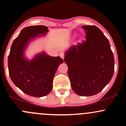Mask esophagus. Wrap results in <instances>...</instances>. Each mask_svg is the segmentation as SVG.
<instances>
[{"instance_id":"obj_1","label":"esophagus","mask_w":126,"mask_h":126,"mask_svg":"<svg viewBox=\"0 0 126 126\" xmlns=\"http://www.w3.org/2000/svg\"><path fill=\"white\" fill-rule=\"evenodd\" d=\"M60 56L61 57V58H62V59L64 60V54L63 52H61L60 54Z\"/></svg>"}]
</instances>
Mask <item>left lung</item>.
I'll list each match as a JSON object with an SVG mask.
<instances>
[{
	"label": "left lung",
	"instance_id": "obj_1",
	"mask_svg": "<svg viewBox=\"0 0 126 126\" xmlns=\"http://www.w3.org/2000/svg\"><path fill=\"white\" fill-rule=\"evenodd\" d=\"M86 40L72 46L66 52L64 62L75 94L92 96L98 94L110 82L114 72V57L109 42L96 26H82Z\"/></svg>",
	"mask_w": 126,
	"mask_h": 126
}]
</instances>
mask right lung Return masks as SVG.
<instances>
[{"mask_svg":"<svg viewBox=\"0 0 126 126\" xmlns=\"http://www.w3.org/2000/svg\"><path fill=\"white\" fill-rule=\"evenodd\" d=\"M48 28L31 26L22 30L13 41L8 59L10 77L14 84L30 96H46L52 89L53 78L59 66L63 63L60 57H51L43 52L31 60L26 59L25 48L32 40L43 35Z\"/></svg>","mask_w":126,"mask_h":126,"instance_id":"obj_1","label":"right lung"}]
</instances>
